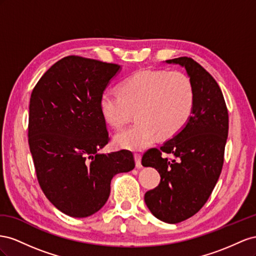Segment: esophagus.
<instances>
[{
    "label": "esophagus",
    "instance_id": "1",
    "mask_svg": "<svg viewBox=\"0 0 256 256\" xmlns=\"http://www.w3.org/2000/svg\"><path fill=\"white\" fill-rule=\"evenodd\" d=\"M134 158H135L136 167H137V168H140V167H142V156L140 154V153H135Z\"/></svg>",
    "mask_w": 256,
    "mask_h": 256
}]
</instances>
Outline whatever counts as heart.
Listing matches in <instances>:
<instances>
[{"mask_svg": "<svg viewBox=\"0 0 256 256\" xmlns=\"http://www.w3.org/2000/svg\"><path fill=\"white\" fill-rule=\"evenodd\" d=\"M195 103L192 80L184 72L142 70L121 84L120 92L105 90L100 98L104 120L120 130L136 110V122L116 136L120 148L142 150L160 135L179 133L191 118Z\"/></svg>", "mask_w": 256, "mask_h": 256, "instance_id": "b5f03b06", "label": "heart"}]
</instances>
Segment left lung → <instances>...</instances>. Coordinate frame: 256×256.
Masks as SVG:
<instances>
[{
  "label": "left lung",
  "instance_id": "obj_1",
  "mask_svg": "<svg viewBox=\"0 0 256 256\" xmlns=\"http://www.w3.org/2000/svg\"><path fill=\"white\" fill-rule=\"evenodd\" d=\"M166 62L184 66L192 80L193 114L160 149L144 152L142 164L154 167L160 176V184L144 194L146 205L158 220L176 224L198 212L214 191L223 167L228 112L220 86L202 65L188 56Z\"/></svg>",
  "mask_w": 256,
  "mask_h": 256
}]
</instances>
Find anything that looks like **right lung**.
Masks as SVG:
<instances>
[{"label":"right lung","mask_w":256,"mask_h":256,"mask_svg":"<svg viewBox=\"0 0 256 256\" xmlns=\"http://www.w3.org/2000/svg\"><path fill=\"white\" fill-rule=\"evenodd\" d=\"M120 65L78 56L54 63L30 98L28 146L38 184L54 207L72 218L105 205L116 174L135 167L133 153L104 154L108 144L100 98Z\"/></svg>","instance_id":"add662e5"}]
</instances>
